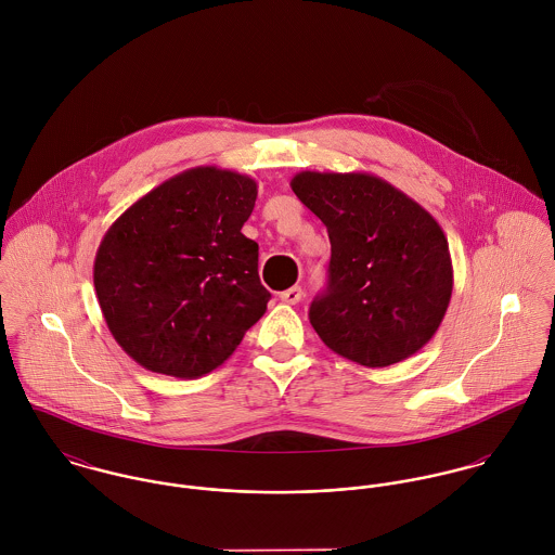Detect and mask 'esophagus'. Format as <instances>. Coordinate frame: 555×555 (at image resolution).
Returning <instances> with one entry per match:
<instances>
[{
  "label": "esophagus",
  "instance_id": "1",
  "mask_svg": "<svg viewBox=\"0 0 555 555\" xmlns=\"http://www.w3.org/2000/svg\"><path fill=\"white\" fill-rule=\"evenodd\" d=\"M280 299H282L284 304H288V306H295V304H299V301L304 299V291H301V286L286 288L284 293H280Z\"/></svg>",
  "mask_w": 555,
  "mask_h": 555
}]
</instances>
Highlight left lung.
I'll return each mask as SVG.
<instances>
[{
    "label": "left lung",
    "mask_w": 555,
    "mask_h": 555,
    "mask_svg": "<svg viewBox=\"0 0 555 555\" xmlns=\"http://www.w3.org/2000/svg\"><path fill=\"white\" fill-rule=\"evenodd\" d=\"M291 188L331 241L328 286L310 308L320 339L365 367L418 352L453 293L449 241L434 216L370 172L304 170Z\"/></svg>",
    "instance_id": "8db88e82"
}]
</instances>
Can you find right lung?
I'll return each instance as SVG.
<instances>
[{"mask_svg": "<svg viewBox=\"0 0 555 555\" xmlns=\"http://www.w3.org/2000/svg\"><path fill=\"white\" fill-rule=\"evenodd\" d=\"M256 194L247 175L196 166L139 198L100 241L93 286L102 317L145 370L205 376L267 312L258 243L241 233Z\"/></svg>", "mask_w": 555, "mask_h": 555, "instance_id": "add662e5", "label": "right lung"}]
</instances>
